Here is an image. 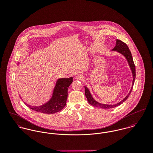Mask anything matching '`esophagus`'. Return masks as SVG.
<instances>
[{"instance_id": "obj_1", "label": "esophagus", "mask_w": 153, "mask_h": 153, "mask_svg": "<svg viewBox=\"0 0 153 153\" xmlns=\"http://www.w3.org/2000/svg\"><path fill=\"white\" fill-rule=\"evenodd\" d=\"M75 78L76 79H79V80L82 81L84 79V76L82 75H77L75 76Z\"/></svg>"}]
</instances>
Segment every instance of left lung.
<instances>
[{"label":"left lung","mask_w":153,"mask_h":153,"mask_svg":"<svg viewBox=\"0 0 153 153\" xmlns=\"http://www.w3.org/2000/svg\"><path fill=\"white\" fill-rule=\"evenodd\" d=\"M112 51H117L118 52L121 53L122 55H123L127 59L128 64L130 66L131 71L132 73V76H133V79H132V87H131V90L130 91V92L128 93V95L126 96V97L123 100L119 102L118 103L116 104H114V105H108V104H101L98 102L97 101H96L92 97L89 89L85 87V96L87 98L88 102L92 105L94 107H98L100 108H103V109H109V108H112L114 107H116L120 105H121L123 102H124L129 97V95L131 94V91L132 89V87L134 85V81H135V66L134 65V61H133V59H132V56L131 55V52L128 47V46L127 45V44H125L124 42H123V41L119 40V39H117L116 40V45L112 49Z\"/></svg>","instance_id":"obj_1"}]
</instances>
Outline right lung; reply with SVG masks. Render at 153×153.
Wrapping results in <instances>:
<instances>
[{
  "mask_svg": "<svg viewBox=\"0 0 153 153\" xmlns=\"http://www.w3.org/2000/svg\"><path fill=\"white\" fill-rule=\"evenodd\" d=\"M73 81V78L59 79L53 89V92L51 100L41 106L33 107L25 104L30 109L36 112L52 114L63 109L66 104L68 97V89Z\"/></svg>",
  "mask_w": 153,
  "mask_h": 153,
  "instance_id": "obj_1",
  "label": "right lung"
}]
</instances>
